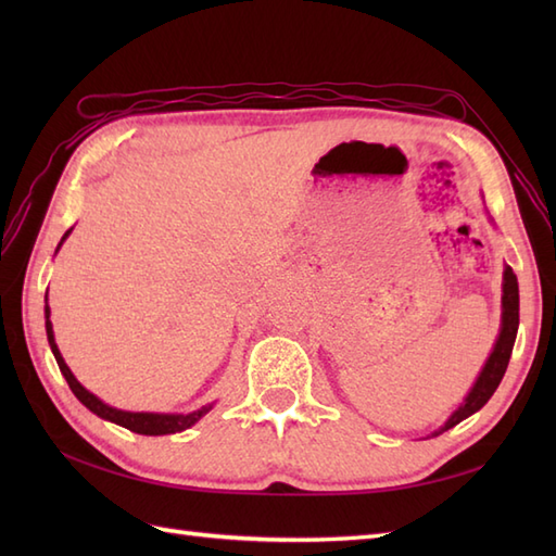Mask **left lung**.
<instances>
[{
    "label": "left lung",
    "instance_id": "left-lung-1",
    "mask_svg": "<svg viewBox=\"0 0 556 556\" xmlns=\"http://www.w3.org/2000/svg\"><path fill=\"white\" fill-rule=\"evenodd\" d=\"M516 332H518V281L514 269L506 265L504 267V281H502V329L497 337V344H494L490 358L485 361V368L480 370L478 380L470 389L468 396L464 399L448 420L442 425L440 430H434L430 437L442 434L446 430H452L454 425H458L460 420H466L468 416H473L476 410H480L482 406L488 404L490 396L497 392V387L502 382V377L506 372V365H509L511 351H514V341H516Z\"/></svg>",
    "mask_w": 556,
    "mask_h": 556
}]
</instances>
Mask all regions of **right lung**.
<instances>
[{"label": "right lung", "mask_w": 556, "mask_h": 556, "mask_svg": "<svg viewBox=\"0 0 556 556\" xmlns=\"http://www.w3.org/2000/svg\"><path fill=\"white\" fill-rule=\"evenodd\" d=\"M71 233V229L62 236V241H59V245H62L66 241V236ZM56 245V251H59ZM45 329H47V341H50V349L54 353L56 358V365L59 370H62V375L66 377V382L71 387V392L76 394V399L80 401L83 406L90 408L96 416L104 418V420H112L116 425H122V428L131 430V432H138V434H174V432H181V430H188L191 425H195L200 418L205 416V413L212 408L210 406H203L198 408L193 413H131V410H119V408H112L104 404V401H100L96 394H90L86 387H83L74 372L68 370V365L64 363L62 353H59L56 349V341H54V332H52V323H50V305H45Z\"/></svg>", "instance_id": "right-lung-1"}]
</instances>
